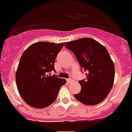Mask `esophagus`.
I'll use <instances>...</instances> for the list:
<instances>
[{"label":"esophagus","mask_w":132,"mask_h":132,"mask_svg":"<svg viewBox=\"0 0 132 132\" xmlns=\"http://www.w3.org/2000/svg\"><path fill=\"white\" fill-rule=\"evenodd\" d=\"M72 80H73V78H72V77H71V78H70L67 79V82H69V83H71V82H72Z\"/></svg>","instance_id":"obj_1"}]
</instances>
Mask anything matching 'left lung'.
Returning <instances> with one entry per match:
<instances>
[{
    "instance_id": "left-lung-1",
    "label": "left lung",
    "mask_w": 132,
    "mask_h": 132,
    "mask_svg": "<svg viewBox=\"0 0 132 132\" xmlns=\"http://www.w3.org/2000/svg\"><path fill=\"white\" fill-rule=\"evenodd\" d=\"M74 52L80 67L87 71L79 81L81 91L75 98L88 106L102 102L110 93L115 79V65L104 46L93 39L84 37L65 45Z\"/></svg>"
}]
</instances>
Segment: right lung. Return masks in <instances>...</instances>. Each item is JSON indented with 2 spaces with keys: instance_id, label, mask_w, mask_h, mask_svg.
Segmentation results:
<instances>
[{
  "instance_id": "1",
  "label": "right lung",
  "mask_w": 132,
  "mask_h": 132,
  "mask_svg": "<svg viewBox=\"0 0 132 132\" xmlns=\"http://www.w3.org/2000/svg\"><path fill=\"white\" fill-rule=\"evenodd\" d=\"M63 43L41 41L32 44L22 53L15 75L19 93L24 101L34 108L51 105L57 98L65 79L49 76Z\"/></svg>"
}]
</instances>
